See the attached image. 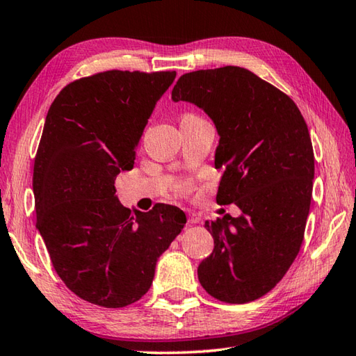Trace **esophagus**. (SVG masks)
<instances>
[{
	"mask_svg": "<svg viewBox=\"0 0 356 356\" xmlns=\"http://www.w3.org/2000/svg\"><path fill=\"white\" fill-rule=\"evenodd\" d=\"M188 224H200L201 222V218H200V215H197V213H188V221H187Z\"/></svg>",
	"mask_w": 356,
	"mask_h": 356,
	"instance_id": "1",
	"label": "esophagus"
}]
</instances>
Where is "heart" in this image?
<instances>
[{
	"label": "heart",
	"instance_id": "heart-1",
	"mask_svg": "<svg viewBox=\"0 0 356 356\" xmlns=\"http://www.w3.org/2000/svg\"><path fill=\"white\" fill-rule=\"evenodd\" d=\"M195 118H200V117H197L195 113H184L183 117H181V120H195Z\"/></svg>",
	"mask_w": 356,
	"mask_h": 356
}]
</instances>
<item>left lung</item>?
Returning a JSON list of instances; mask_svg holds the SVG:
<instances>
[{
  "label": "left lung",
  "instance_id": "1",
  "mask_svg": "<svg viewBox=\"0 0 356 356\" xmlns=\"http://www.w3.org/2000/svg\"><path fill=\"white\" fill-rule=\"evenodd\" d=\"M172 99L213 120L222 169L216 202L243 212L206 221L215 248L198 280L222 302L255 301L282 280L304 239L315 175L306 121L284 92L236 66L181 75Z\"/></svg>",
  "mask_w": 356,
  "mask_h": 356
}]
</instances>
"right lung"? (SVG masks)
<instances>
[{
    "label": "right lung",
    "mask_w": 356,
    "mask_h": 356,
    "mask_svg": "<svg viewBox=\"0 0 356 356\" xmlns=\"http://www.w3.org/2000/svg\"><path fill=\"white\" fill-rule=\"evenodd\" d=\"M175 70H106L69 83L50 106L33 164L36 227L58 277L107 309L147 293L156 259L186 226L175 206H121L115 178Z\"/></svg>",
    "instance_id": "right-lung-1"
}]
</instances>
